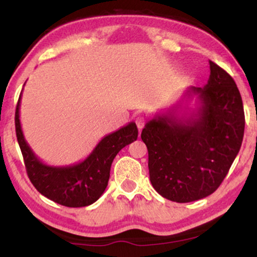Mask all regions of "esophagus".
I'll return each instance as SVG.
<instances>
[{
  "instance_id": "1",
  "label": "esophagus",
  "mask_w": 257,
  "mask_h": 257,
  "mask_svg": "<svg viewBox=\"0 0 257 257\" xmlns=\"http://www.w3.org/2000/svg\"><path fill=\"white\" fill-rule=\"evenodd\" d=\"M145 123H146V118L144 116H137V117H135V124H137L139 131L144 128Z\"/></svg>"
}]
</instances>
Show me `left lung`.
<instances>
[{
	"label": "left lung",
	"mask_w": 257,
	"mask_h": 257,
	"mask_svg": "<svg viewBox=\"0 0 257 257\" xmlns=\"http://www.w3.org/2000/svg\"><path fill=\"white\" fill-rule=\"evenodd\" d=\"M209 64L205 87H191L186 94L197 95V112L158 114L141 133L153 188L173 202H193L215 192L243 141L245 117L237 84L219 65Z\"/></svg>",
	"instance_id": "1"
}]
</instances>
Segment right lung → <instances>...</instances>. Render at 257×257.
<instances>
[{
  "label": "right lung",
  "mask_w": 257,
  "mask_h": 257,
  "mask_svg": "<svg viewBox=\"0 0 257 257\" xmlns=\"http://www.w3.org/2000/svg\"><path fill=\"white\" fill-rule=\"evenodd\" d=\"M20 99L22 94L16 110V132L32 185L44 197L69 208H81L96 202L107 186L116 155L138 139L137 124L131 122L106 135L84 161L67 167H53L40 161L26 143L19 119Z\"/></svg>",
  "instance_id": "right-lung-1"
}]
</instances>
